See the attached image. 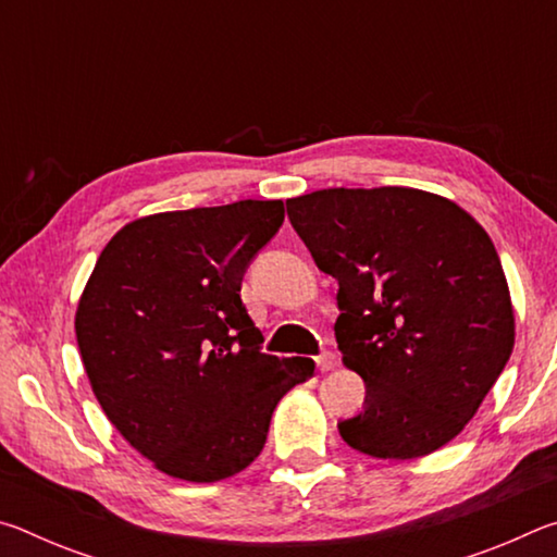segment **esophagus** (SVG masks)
<instances>
[{"label":"esophagus","instance_id":"obj_1","mask_svg":"<svg viewBox=\"0 0 557 557\" xmlns=\"http://www.w3.org/2000/svg\"><path fill=\"white\" fill-rule=\"evenodd\" d=\"M317 366H319V371H332L336 366V356L332 351H322L317 356Z\"/></svg>","mask_w":557,"mask_h":557}]
</instances>
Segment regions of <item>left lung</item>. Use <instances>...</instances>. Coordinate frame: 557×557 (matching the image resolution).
I'll list each match as a JSON object with an SVG mask.
<instances>
[{"mask_svg": "<svg viewBox=\"0 0 557 557\" xmlns=\"http://www.w3.org/2000/svg\"><path fill=\"white\" fill-rule=\"evenodd\" d=\"M292 228L338 282L334 332L366 383L338 422L348 447L414 459L445 447L513 351V307L488 233L445 196L408 186L287 199Z\"/></svg>", "mask_w": 557, "mask_h": 557, "instance_id": "8db88e82", "label": "left lung"}]
</instances>
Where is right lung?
<instances>
[{
	"label": "right lung",
	"instance_id": "1",
	"mask_svg": "<svg viewBox=\"0 0 557 557\" xmlns=\"http://www.w3.org/2000/svg\"><path fill=\"white\" fill-rule=\"evenodd\" d=\"M285 221L282 201L145 215L100 252L75 312L92 393L139 455L196 484L238 474L265 447L282 395L312 358L262 354L245 268Z\"/></svg>",
	"mask_w": 557,
	"mask_h": 557
}]
</instances>
